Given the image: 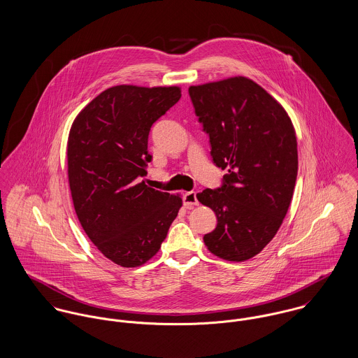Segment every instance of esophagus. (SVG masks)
<instances>
[{
	"instance_id": "obj_1",
	"label": "esophagus",
	"mask_w": 358,
	"mask_h": 358,
	"mask_svg": "<svg viewBox=\"0 0 358 358\" xmlns=\"http://www.w3.org/2000/svg\"><path fill=\"white\" fill-rule=\"evenodd\" d=\"M182 200H184V204H185L188 208H191V207H194V206H198V199H196V194H195L194 191L185 192Z\"/></svg>"
}]
</instances>
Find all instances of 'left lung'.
Masks as SVG:
<instances>
[{"label": "left lung", "mask_w": 358, "mask_h": 358, "mask_svg": "<svg viewBox=\"0 0 358 358\" xmlns=\"http://www.w3.org/2000/svg\"><path fill=\"white\" fill-rule=\"evenodd\" d=\"M188 92L213 162L228 170L220 188L196 195L217 217L204 244L222 259H250L275 238L292 199L298 173L292 122L278 100L245 77Z\"/></svg>", "instance_id": "8db88e82"}]
</instances>
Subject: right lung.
<instances>
[{"label":"right lung","mask_w":358,"mask_h":358,"mask_svg":"<svg viewBox=\"0 0 358 358\" xmlns=\"http://www.w3.org/2000/svg\"><path fill=\"white\" fill-rule=\"evenodd\" d=\"M181 97L178 86L118 85L94 97L73 122L69 182L80 225L97 250L123 268L159 251L182 199L143 180L152 157V124Z\"/></svg>","instance_id":"add662e5"}]
</instances>
